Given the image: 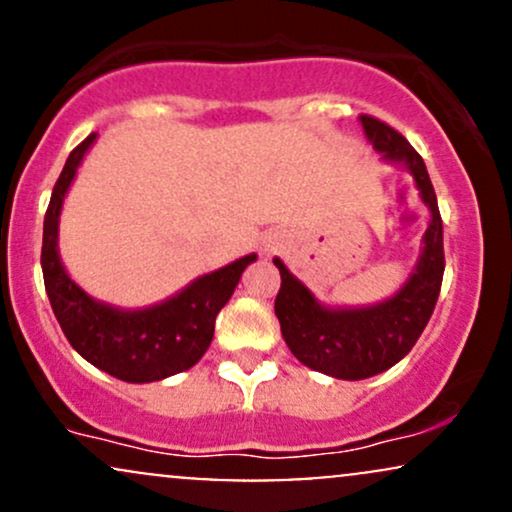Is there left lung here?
<instances>
[{
	"label": "left lung",
	"instance_id": "obj_1",
	"mask_svg": "<svg viewBox=\"0 0 512 512\" xmlns=\"http://www.w3.org/2000/svg\"><path fill=\"white\" fill-rule=\"evenodd\" d=\"M361 125L373 149L383 154V161L402 163L414 175L416 190L431 211V223L407 284L387 301L366 308H327L274 257L281 274L274 313L291 354L303 366L339 380L370 378L409 354L431 320L445 272L443 219L424 158L397 129L378 117L361 115Z\"/></svg>",
	"mask_w": 512,
	"mask_h": 512
}]
</instances>
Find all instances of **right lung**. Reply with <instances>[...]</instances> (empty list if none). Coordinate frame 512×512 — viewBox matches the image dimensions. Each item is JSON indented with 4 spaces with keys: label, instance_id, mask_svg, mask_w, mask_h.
<instances>
[{
    "label": "right lung",
    "instance_id": "1",
    "mask_svg": "<svg viewBox=\"0 0 512 512\" xmlns=\"http://www.w3.org/2000/svg\"><path fill=\"white\" fill-rule=\"evenodd\" d=\"M93 142L96 134H88L69 154L45 211L40 252L45 291L64 337L88 363L125 383H154L192 368L204 356L214 339L216 315L257 255H245L199 276L173 298L149 308L122 310L88 296L64 269L57 252V231L64 195Z\"/></svg>",
    "mask_w": 512,
    "mask_h": 512
}]
</instances>
